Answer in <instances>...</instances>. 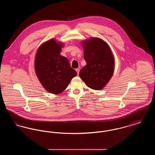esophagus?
I'll use <instances>...</instances> for the list:
<instances>
[{
	"label": "esophagus",
	"instance_id": "esophagus-1",
	"mask_svg": "<svg viewBox=\"0 0 155 155\" xmlns=\"http://www.w3.org/2000/svg\"><path fill=\"white\" fill-rule=\"evenodd\" d=\"M75 71H77V74L78 75V74H79V72H80V69H79V68H76V69H75Z\"/></svg>",
	"mask_w": 155,
	"mask_h": 155
}]
</instances>
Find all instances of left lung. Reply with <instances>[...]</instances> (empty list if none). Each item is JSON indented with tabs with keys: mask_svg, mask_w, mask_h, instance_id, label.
Listing matches in <instances>:
<instances>
[{
	"mask_svg": "<svg viewBox=\"0 0 155 155\" xmlns=\"http://www.w3.org/2000/svg\"><path fill=\"white\" fill-rule=\"evenodd\" d=\"M86 66L80 77L89 88L101 90L110 80L114 70V58L108 44L99 38L82 42Z\"/></svg>",
	"mask_w": 155,
	"mask_h": 155,
	"instance_id": "8db88e82",
	"label": "left lung"
}]
</instances>
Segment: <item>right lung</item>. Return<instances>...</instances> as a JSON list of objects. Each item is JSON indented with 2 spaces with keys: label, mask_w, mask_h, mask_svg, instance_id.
Returning <instances> with one entry per match:
<instances>
[{
  "label": "right lung",
  "mask_w": 155,
  "mask_h": 155,
  "mask_svg": "<svg viewBox=\"0 0 155 155\" xmlns=\"http://www.w3.org/2000/svg\"><path fill=\"white\" fill-rule=\"evenodd\" d=\"M63 44L54 39L48 40L38 49L35 71L42 85L53 94L63 92L77 72L71 68L68 60L60 55Z\"/></svg>",
  "instance_id": "right-lung-1"
}]
</instances>
